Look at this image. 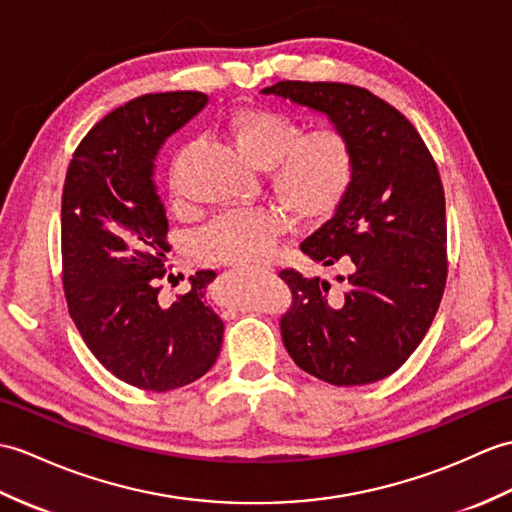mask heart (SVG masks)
Returning a JSON list of instances; mask_svg holds the SVG:
<instances>
[{
    "instance_id": "b5f03b06",
    "label": "heart",
    "mask_w": 512,
    "mask_h": 512,
    "mask_svg": "<svg viewBox=\"0 0 512 512\" xmlns=\"http://www.w3.org/2000/svg\"><path fill=\"white\" fill-rule=\"evenodd\" d=\"M240 157L268 170L272 194L294 218L318 222L329 218L347 198L355 176L349 137L338 128H316L301 135L290 115L246 106L224 122ZM285 233L277 209L259 207L222 216L198 235V253L207 261L257 266Z\"/></svg>"
}]
</instances>
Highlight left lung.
Returning <instances> with one entry per match:
<instances>
[{
	"label": "left lung",
	"mask_w": 512,
	"mask_h": 512,
	"mask_svg": "<svg viewBox=\"0 0 512 512\" xmlns=\"http://www.w3.org/2000/svg\"><path fill=\"white\" fill-rule=\"evenodd\" d=\"M266 95L327 115L349 137L355 176L331 220L301 244L336 266L338 288L292 268L281 338L296 366L334 386L392 375L419 347L447 281L445 192L430 150L406 115L342 82L281 80Z\"/></svg>",
	"instance_id": "1"
}]
</instances>
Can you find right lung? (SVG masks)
<instances>
[{
  "label": "right lung",
  "instance_id": "obj_1",
  "mask_svg": "<svg viewBox=\"0 0 512 512\" xmlns=\"http://www.w3.org/2000/svg\"><path fill=\"white\" fill-rule=\"evenodd\" d=\"M198 91L148 93L126 102L80 141L63 187V288L69 314L98 362L122 382L168 392L216 362L224 325L205 301L213 270L161 299L168 218L154 185L163 141L205 109Z\"/></svg>",
  "mask_w": 512,
  "mask_h": 512
}]
</instances>
